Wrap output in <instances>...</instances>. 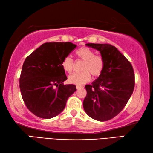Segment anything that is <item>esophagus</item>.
Listing matches in <instances>:
<instances>
[{"mask_svg":"<svg viewBox=\"0 0 153 153\" xmlns=\"http://www.w3.org/2000/svg\"><path fill=\"white\" fill-rule=\"evenodd\" d=\"M82 88H83V87L81 86V85H77V86H76V89H82Z\"/></svg>","mask_w":153,"mask_h":153,"instance_id":"34e87169","label":"esophagus"}]
</instances>
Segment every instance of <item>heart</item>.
Returning a JSON list of instances; mask_svg holds the SVG:
<instances>
[{
	"label": "heart",
	"instance_id": "b5f03b06",
	"mask_svg": "<svg viewBox=\"0 0 153 153\" xmlns=\"http://www.w3.org/2000/svg\"><path fill=\"white\" fill-rule=\"evenodd\" d=\"M76 56L84 61L82 64L81 72H76L68 76V81L72 84L82 85L88 82L91 79V75L94 76H98L103 71L104 67V61L103 57L97 55H95L93 50L88 47H83L78 49L75 52ZM73 60L70 56H66L62 63L64 71L71 73L73 69Z\"/></svg>",
	"mask_w": 153,
	"mask_h": 153
}]
</instances>
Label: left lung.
<instances>
[{
	"label": "left lung",
	"mask_w": 153,
	"mask_h": 153,
	"mask_svg": "<svg viewBox=\"0 0 153 153\" xmlns=\"http://www.w3.org/2000/svg\"><path fill=\"white\" fill-rule=\"evenodd\" d=\"M97 50L104 61L103 71L91 85H86L83 108L87 115L99 121L117 116L126 106L134 91L133 67L114 46L87 43Z\"/></svg>",
	"instance_id": "left-lung-1"
}]
</instances>
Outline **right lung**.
I'll return each instance as SVG.
<instances>
[{"label": "right lung", "mask_w": 153, "mask_h": 153, "mask_svg": "<svg viewBox=\"0 0 153 153\" xmlns=\"http://www.w3.org/2000/svg\"><path fill=\"white\" fill-rule=\"evenodd\" d=\"M76 47L70 42H45L25 59L19 88L27 109L36 116L51 119L58 115L76 91L74 85L63 84L67 76L62 66Z\"/></svg>", "instance_id": "add662e5"}]
</instances>
